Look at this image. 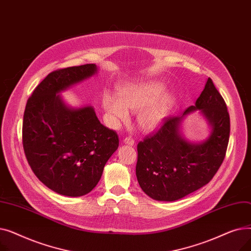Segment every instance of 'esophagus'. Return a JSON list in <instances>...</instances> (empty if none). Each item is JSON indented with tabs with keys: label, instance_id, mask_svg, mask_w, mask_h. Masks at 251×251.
<instances>
[{
	"label": "esophagus",
	"instance_id": "1",
	"mask_svg": "<svg viewBox=\"0 0 251 251\" xmlns=\"http://www.w3.org/2000/svg\"><path fill=\"white\" fill-rule=\"evenodd\" d=\"M124 143L129 144V146H134V139L131 138V137H126L124 139Z\"/></svg>",
	"mask_w": 251,
	"mask_h": 251
}]
</instances>
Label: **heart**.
I'll return each mask as SVG.
<instances>
[{"instance_id":"b5f03b06","label":"heart","mask_w":251,"mask_h":251,"mask_svg":"<svg viewBox=\"0 0 251 251\" xmlns=\"http://www.w3.org/2000/svg\"><path fill=\"white\" fill-rule=\"evenodd\" d=\"M165 85L159 81L128 83L119 87V98L104 92L101 103L112 126L128 121L129 111L137 114L141 129L151 131L160 127L169 115L174 98L164 94Z\"/></svg>"}]
</instances>
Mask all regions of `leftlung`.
I'll list each match as a JSON object with an SVG mask.
<instances>
[{"instance_id":"1","label":"left lung","mask_w":251,"mask_h":251,"mask_svg":"<svg viewBox=\"0 0 251 251\" xmlns=\"http://www.w3.org/2000/svg\"><path fill=\"white\" fill-rule=\"evenodd\" d=\"M200 110L211 126L210 136L199 144L183 138L182 119ZM230 136V117L225 100L210 78L182 116L168 117L153 135L137 144L136 177L141 189L152 200L174 201L183 199L213 179L224 159Z\"/></svg>"}]
</instances>
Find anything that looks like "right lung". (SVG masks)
<instances>
[{
    "label": "right lung",
    "mask_w": 251,
    "mask_h": 251,
    "mask_svg": "<svg viewBox=\"0 0 251 251\" xmlns=\"http://www.w3.org/2000/svg\"><path fill=\"white\" fill-rule=\"evenodd\" d=\"M97 72L96 64L56 70L26 103L22 127L26 159L39 181L61 195L89 193L119 147L117 133L100 122L91 105L72 108L60 96Z\"/></svg>",
    "instance_id": "obj_1"
}]
</instances>
